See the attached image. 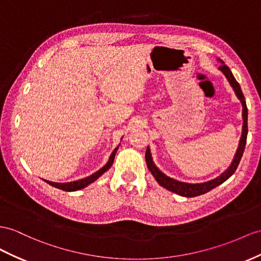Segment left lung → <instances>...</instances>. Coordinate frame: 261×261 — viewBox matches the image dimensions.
Returning <instances> with one entry per match:
<instances>
[{"instance_id":"8db88e82","label":"left lung","mask_w":261,"mask_h":261,"mask_svg":"<svg viewBox=\"0 0 261 261\" xmlns=\"http://www.w3.org/2000/svg\"><path fill=\"white\" fill-rule=\"evenodd\" d=\"M218 61L222 64V66L219 67V70L222 71L225 77L228 80V83L230 84V86L232 87L233 91H235L237 98L240 100L243 106V131H242V137H240L239 140V144H238V149L236 151V154L233 156L232 161L229 165V168L227 169L224 173H222L219 176H217L216 178L211 179L208 182H204V183H196V184H192V183H185V182H179L177 179L172 178L170 176H168L162 171H160L158 166L154 164L152 160V155H151V151L150 148L148 146V149L145 151V161H146V165H148V169L150 170V172L152 173V175L154 176V178L156 179V182L162 186V188L169 190L173 193H175L177 195H181L184 197H195V196H199L202 194H205V193L210 192L211 190L215 189L216 186L220 185L222 183H224L226 179H228L233 173H235L237 166L240 162V159H242L244 151H245V146H246V141H247V133H248V110H247V106H246V100L244 97V93L240 89V86L237 83V80L233 77L232 72L230 71V69L225 65V63L223 61H220L218 58Z\"/></svg>"}]
</instances>
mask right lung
<instances>
[{"instance_id":"right-lung-1","label":"right lung","mask_w":261,"mask_h":261,"mask_svg":"<svg viewBox=\"0 0 261 261\" xmlns=\"http://www.w3.org/2000/svg\"><path fill=\"white\" fill-rule=\"evenodd\" d=\"M119 148V145L117 146V148L113 150V152L111 153V155L108 160V162L106 163V165H103L101 169L98 170L97 172L93 173V174H91L90 176H87L85 178H82V179H78V181H73V182H67V183H55V182H50V181H47V179H44V181L46 183H48L49 185L54 186V188L56 189H59V190H63V191H66V192H75V191H79L82 190L84 188H86V186H88L89 184H91L92 182H95L97 178H99L100 176H101L105 172L108 171L111 165L113 163V160H115V155L117 153V150Z\"/></svg>"}]
</instances>
